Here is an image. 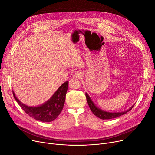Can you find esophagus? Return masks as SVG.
<instances>
[{
  "mask_svg": "<svg viewBox=\"0 0 155 155\" xmlns=\"http://www.w3.org/2000/svg\"><path fill=\"white\" fill-rule=\"evenodd\" d=\"M82 75H83L82 72L80 71H76L74 73V77L76 78H81V77H82Z\"/></svg>",
  "mask_w": 155,
  "mask_h": 155,
  "instance_id": "1",
  "label": "esophagus"
}]
</instances>
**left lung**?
I'll return each instance as SVG.
<instances>
[{"instance_id":"8db88e82","label":"left lung","mask_w":155,"mask_h":155,"mask_svg":"<svg viewBox=\"0 0 155 155\" xmlns=\"http://www.w3.org/2000/svg\"><path fill=\"white\" fill-rule=\"evenodd\" d=\"M86 97L88 105H89L91 112L94 114V115H96L97 117L103 120L115 119V118H117L118 117H120L122 115L126 114L129 111H130V110L134 107V105H132L129 109L126 110V111H124L121 112H108L104 111V110H102L101 109L96 106V105L94 104L93 101L90 97V96L87 94V93H86Z\"/></svg>"}]
</instances>
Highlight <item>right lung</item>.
<instances>
[{"instance_id":"add662e5","label":"right lung","mask_w":155,"mask_h":155,"mask_svg":"<svg viewBox=\"0 0 155 155\" xmlns=\"http://www.w3.org/2000/svg\"><path fill=\"white\" fill-rule=\"evenodd\" d=\"M68 84L69 81L63 83L49 100L36 107H31L23 104L18 99L14 91L13 95L18 104L29 116L41 122H50L56 119L63 109Z\"/></svg>"}]
</instances>
